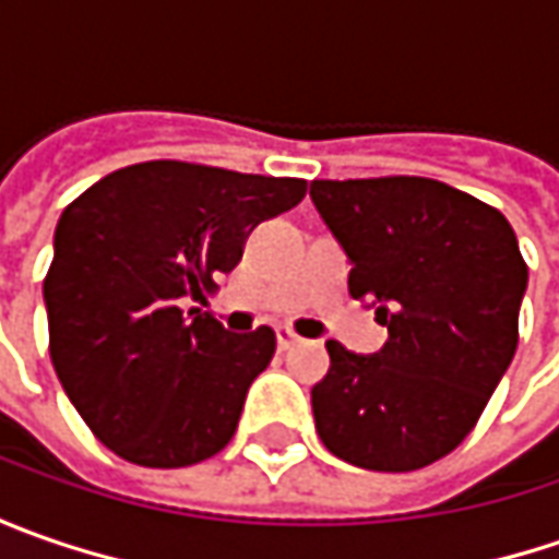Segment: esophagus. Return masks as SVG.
Returning a JSON list of instances; mask_svg holds the SVG:
<instances>
[{
    "label": "esophagus",
    "instance_id": "1",
    "mask_svg": "<svg viewBox=\"0 0 559 559\" xmlns=\"http://www.w3.org/2000/svg\"><path fill=\"white\" fill-rule=\"evenodd\" d=\"M276 345H280L283 352H289L295 345H301V335L292 333L289 326H280V330H276Z\"/></svg>",
    "mask_w": 559,
    "mask_h": 559
}]
</instances>
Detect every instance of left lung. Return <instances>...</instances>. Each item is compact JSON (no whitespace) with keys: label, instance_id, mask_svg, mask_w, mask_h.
Instances as JSON below:
<instances>
[{"label":"left lung","instance_id":"left-lung-1","mask_svg":"<svg viewBox=\"0 0 559 559\" xmlns=\"http://www.w3.org/2000/svg\"><path fill=\"white\" fill-rule=\"evenodd\" d=\"M352 261L348 289L389 330L376 355L326 342L317 436L345 463L411 473L461 444L516 355L528 270L501 211L426 177L313 180Z\"/></svg>","mask_w":559,"mask_h":559}]
</instances>
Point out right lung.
I'll list each match as a JSON object with an SVG mask.
<instances>
[{
  "mask_svg": "<svg viewBox=\"0 0 559 559\" xmlns=\"http://www.w3.org/2000/svg\"><path fill=\"white\" fill-rule=\"evenodd\" d=\"M305 189L295 177L145 162L61 211L43 283L49 355L76 414L118 457L177 469L233 439L276 335L229 333L195 305L239 264L248 233Z\"/></svg>",
  "mask_w": 559,
  "mask_h": 559,
  "instance_id": "obj_1",
  "label": "right lung"
}]
</instances>
